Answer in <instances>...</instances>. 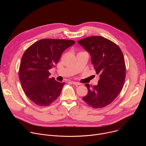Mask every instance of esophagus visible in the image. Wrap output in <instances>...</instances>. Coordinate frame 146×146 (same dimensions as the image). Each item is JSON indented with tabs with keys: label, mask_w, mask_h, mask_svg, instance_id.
Here are the masks:
<instances>
[{
	"label": "esophagus",
	"mask_w": 146,
	"mask_h": 146,
	"mask_svg": "<svg viewBox=\"0 0 146 146\" xmlns=\"http://www.w3.org/2000/svg\"><path fill=\"white\" fill-rule=\"evenodd\" d=\"M71 83L72 84H73V85H75V86H79L80 84V83H78V82H74V81H71Z\"/></svg>",
	"instance_id": "obj_1"
}]
</instances>
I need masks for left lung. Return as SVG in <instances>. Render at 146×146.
<instances>
[{
  "label": "left lung",
  "instance_id": "obj_1",
  "mask_svg": "<svg viewBox=\"0 0 146 146\" xmlns=\"http://www.w3.org/2000/svg\"><path fill=\"white\" fill-rule=\"evenodd\" d=\"M77 43L90 54L100 77L96 86L85 84L88 94L82 99L93 108L105 107L117 97L123 86L126 68L123 54L117 44L102 36H90Z\"/></svg>",
  "mask_w": 146,
  "mask_h": 146
}]
</instances>
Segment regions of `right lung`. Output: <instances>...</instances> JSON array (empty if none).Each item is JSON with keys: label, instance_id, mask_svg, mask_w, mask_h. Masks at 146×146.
<instances>
[{"label": "right lung", "instance_id": "1", "mask_svg": "<svg viewBox=\"0 0 146 146\" xmlns=\"http://www.w3.org/2000/svg\"><path fill=\"white\" fill-rule=\"evenodd\" d=\"M74 44L73 40L45 38L36 41L25 51L19 78L26 95L36 105L48 106L60 94L65 83L50 78L49 70L58 63L62 52Z\"/></svg>", "mask_w": 146, "mask_h": 146}]
</instances>
